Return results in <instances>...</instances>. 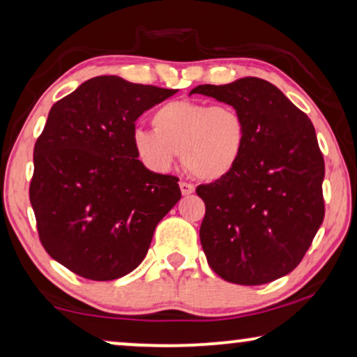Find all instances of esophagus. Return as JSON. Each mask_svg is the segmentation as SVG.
<instances>
[{
    "label": "esophagus",
    "instance_id": "esophagus-1",
    "mask_svg": "<svg viewBox=\"0 0 357 357\" xmlns=\"http://www.w3.org/2000/svg\"><path fill=\"white\" fill-rule=\"evenodd\" d=\"M178 185H180V190H182V195H185V196L191 195L195 191V185H191L190 182H183L182 180Z\"/></svg>",
    "mask_w": 357,
    "mask_h": 357
}]
</instances>
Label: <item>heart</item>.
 Wrapping results in <instances>:
<instances>
[{
  "label": "heart",
  "instance_id": "heart-1",
  "mask_svg": "<svg viewBox=\"0 0 357 357\" xmlns=\"http://www.w3.org/2000/svg\"><path fill=\"white\" fill-rule=\"evenodd\" d=\"M154 130L135 128L137 158L153 172H166L178 153L183 166L201 180L225 178L238 166L246 148V122L231 105L174 100L151 116Z\"/></svg>",
  "mask_w": 357,
  "mask_h": 357
}]
</instances>
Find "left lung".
Segmentation results:
<instances>
[{"label":"left lung","instance_id":"obj_1","mask_svg":"<svg viewBox=\"0 0 357 357\" xmlns=\"http://www.w3.org/2000/svg\"><path fill=\"white\" fill-rule=\"evenodd\" d=\"M193 93L235 106L248 133L234 172L196 188L206 206L199 240L208 264L238 285L277 280L301 262L325 215V164L312 122L257 77Z\"/></svg>","mask_w":357,"mask_h":357}]
</instances>
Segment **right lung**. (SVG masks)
Instances as JSON below:
<instances>
[{"label":"right lung","instance_id":"1","mask_svg":"<svg viewBox=\"0 0 357 357\" xmlns=\"http://www.w3.org/2000/svg\"><path fill=\"white\" fill-rule=\"evenodd\" d=\"M174 93L100 75L51 107L29 195L41 245L77 275L130 273L182 196L178 178L144 167L132 143L137 119Z\"/></svg>","mask_w":357,"mask_h":357}]
</instances>
